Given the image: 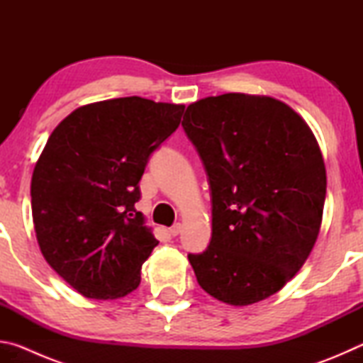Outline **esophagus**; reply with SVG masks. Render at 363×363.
Instances as JSON below:
<instances>
[{
	"instance_id": "34e87169",
	"label": "esophagus",
	"mask_w": 363,
	"mask_h": 363,
	"mask_svg": "<svg viewBox=\"0 0 363 363\" xmlns=\"http://www.w3.org/2000/svg\"><path fill=\"white\" fill-rule=\"evenodd\" d=\"M181 230H182V225H181V224H174L173 227H169V235H171V237L179 235Z\"/></svg>"
}]
</instances>
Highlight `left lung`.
<instances>
[{
	"instance_id": "8db88e82",
	"label": "left lung",
	"mask_w": 363,
	"mask_h": 363,
	"mask_svg": "<svg viewBox=\"0 0 363 363\" xmlns=\"http://www.w3.org/2000/svg\"><path fill=\"white\" fill-rule=\"evenodd\" d=\"M182 126L213 196L210 247L189 255L199 285L229 306L267 299L320 232L327 169L314 133L285 102L245 93L192 102Z\"/></svg>"
}]
</instances>
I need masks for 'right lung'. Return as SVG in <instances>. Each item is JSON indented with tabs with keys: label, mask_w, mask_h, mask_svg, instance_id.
Instances as JSON below:
<instances>
[{
	"label": "right lung",
	"mask_w": 363,
	"mask_h": 363,
	"mask_svg": "<svg viewBox=\"0 0 363 363\" xmlns=\"http://www.w3.org/2000/svg\"><path fill=\"white\" fill-rule=\"evenodd\" d=\"M184 104L139 96L86 104L51 133L32 176V214L45 259L93 299L136 290L158 240L136 210L150 153L179 126Z\"/></svg>",
	"instance_id": "obj_1"
}]
</instances>
